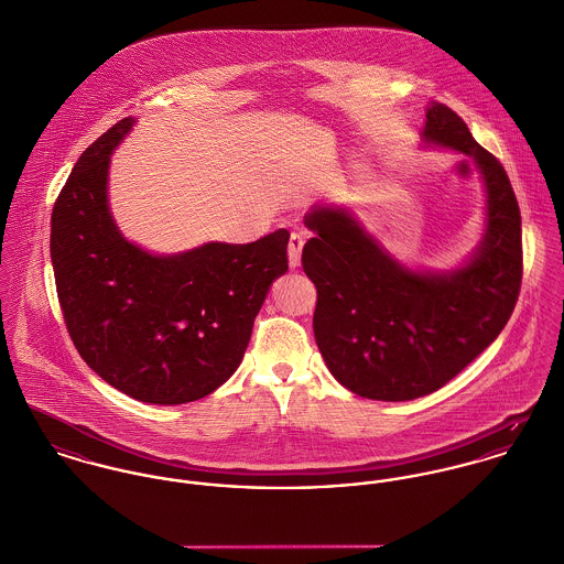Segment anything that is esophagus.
Wrapping results in <instances>:
<instances>
[{
  "label": "esophagus",
  "mask_w": 564,
  "mask_h": 564,
  "mask_svg": "<svg viewBox=\"0 0 564 564\" xmlns=\"http://www.w3.org/2000/svg\"><path fill=\"white\" fill-rule=\"evenodd\" d=\"M303 247H305V236L294 231L290 236V245H288V259H290V265L292 268H299L301 265V254H303Z\"/></svg>",
  "instance_id": "esophagus-1"
}]
</instances>
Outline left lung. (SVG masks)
Returning <instances> with one entry per match:
<instances>
[{"instance_id": "obj_1", "label": "left lung", "mask_w": 564, "mask_h": 564, "mask_svg": "<svg viewBox=\"0 0 564 564\" xmlns=\"http://www.w3.org/2000/svg\"><path fill=\"white\" fill-rule=\"evenodd\" d=\"M422 140L471 158L485 182V236L463 265L411 270L346 207L317 205L305 216L315 234L303 249L317 290L315 344L330 375L370 400L441 389L496 341L521 288V214L498 158L437 101L426 108Z\"/></svg>"}]
</instances>
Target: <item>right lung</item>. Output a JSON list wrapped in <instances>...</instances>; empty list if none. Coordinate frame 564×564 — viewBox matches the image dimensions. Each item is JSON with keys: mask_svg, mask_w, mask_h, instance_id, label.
<instances>
[{"mask_svg": "<svg viewBox=\"0 0 564 564\" xmlns=\"http://www.w3.org/2000/svg\"><path fill=\"white\" fill-rule=\"evenodd\" d=\"M133 126L127 117L97 138L54 205L56 290L90 370L133 400L186 404L238 370L272 281L288 272L290 234L175 254L129 242L110 214L108 171Z\"/></svg>", "mask_w": 564, "mask_h": 564, "instance_id": "right-lung-1", "label": "right lung"}]
</instances>
